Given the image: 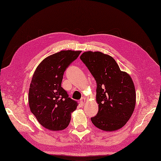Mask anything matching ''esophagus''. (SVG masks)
I'll return each mask as SVG.
<instances>
[{
    "label": "esophagus",
    "mask_w": 161,
    "mask_h": 161,
    "mask_svg": "<svg viewBox=\"0 0 161 161\" xmlns=\"http://www.w3.org/2000/svg\"><path fill=\"white\" fill-rule=\"evenodd\" d=\"M86 99L85 97H82L81 99H80V104L81 106H84L85 103H86Z\"/></svg>",
    "instance_id": "1"
}]
</instances>
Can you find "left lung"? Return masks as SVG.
I'll use <instances>...</instances> for the list:
<instances>
[{
  "mask_svg": "<svg viewBox=\"0 0 161 161\" xmlns=\"http://www.w3.org/2000/svg\"><path fill=\"white\" fill-rule=\"evenodd\" d=\"M97 84V115L91 118L96 127L113 131L123 127L131 117L136 93L131 77L121 71L111 56L100 52H86L80 56Z\"/></svg>",
  "mask_w": 161,
  "mask_h": 161,
  "instance_id": "obj_1",
  "label": "left lung"
}]
</instances>
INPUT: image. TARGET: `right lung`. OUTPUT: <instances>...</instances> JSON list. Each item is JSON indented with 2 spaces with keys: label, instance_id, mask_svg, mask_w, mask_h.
I'll return each mask as SVG.
<instances>
[{
  "label": "right lung",
  "instance_id": "1",
  "mask_svg": "<svg viewBox=\"0 0 161 161\" xmlns=\"http://www.w3.org/2000/svg\"><path fill=\"white\" fill-rule=\"evenodd\" d=\"M81 51L64 50L46 58L36 69L28 93L30 109L44 127L52 130L66 128L71 113L78 103L69 97L61 84L64 71Z\"/></svg>",
  "mask_w": 161,
  "mask_h": 161
}]
</instances>
